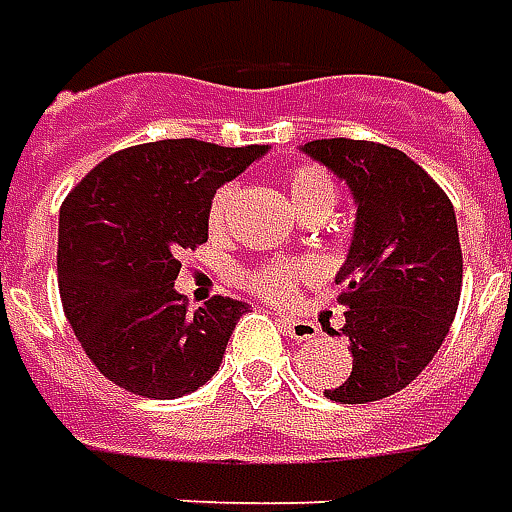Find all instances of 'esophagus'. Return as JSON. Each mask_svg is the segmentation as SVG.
Here are the masks:
<instances>
[{
  "label": "esophagus",
  "mask_w": 512,
  "mask_h": 512,
  "mask_svg": "<svg viewBox=\"0 0 512 512\" xmlns=\"http://www.w3.org/2000/svg\"><path fill=\"white\" fill-rule=\"evenodd\" d=\"M280 323L286 328V334L294 337V340H314V337H320V328L314 326L311 320H300V317H280Z\"/></svg>",
  "instance_id": "1"
}]
</instances>
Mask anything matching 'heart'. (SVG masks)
I'll return each instance as SVG.
<instances>
[{
    "mask_svg": "<svg viewBox=\"0 0 512 512\" xmlns=\"http://www.w3.org/2000/svg\"><path fill=\"white\" fill-rule=\"evenodd\" d=\"M286 186H289L291 203L294 209L309 218V215H328L337 203V181L334 175L328 172L326 167L320 164H297L286 172ZM235 198H238V186L235 184H223L212 201H209V232L212 235H221L226 232V226L232 221V209H235ZM314 269H311L306 260H266L255 269L246 272V286L266 297V300H289V294L297 286L303 277H311Z\"/></svg>",
    "mask_w": 512,
    "mask_h": 512,
    "instance_id": "heart-1",
    "label": "heart"
}]
</instances>
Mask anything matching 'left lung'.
<instances>
[{"instance_id": "8db88e82", "label": "left lung", "mask_w": 512, "mask_h": 512, "mask_svg": "<svg viewBox=\"0 0 512 512\" xmlns=\"http://www.w3.org/2000/svg\"><path fill=\"white\" fill-rule=\"evenodd\" d=\"M303 152L351 186L357 226L337 274L354 357L343 385L326 391L343 405L391 397L433 360L462 294V246L445 189L402 150L323 138ZM337 334V331H334Z\"/></svg>"}]
</instances>
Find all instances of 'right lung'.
<instances>
[{
	"mask_svg": "<svg viewBox=\"0 0 512 512\" xmlns=\"http://www.w3.org/2000/svg\"><path fill=\"white\" fill-rule=\"evenodd\" d=\"M266 147L167 138L90 169L59 215V294L84 354L118 388L150 399L198 391L249 309L215 294L186 309L181 252L209 238V201Z\"/></svg>",
	"mask_w": 512,
	"mask_h": 512,
	"instance_id": "add662e5",
	"label": "right lung"
}]
</instances>
